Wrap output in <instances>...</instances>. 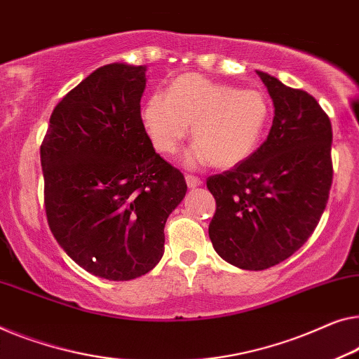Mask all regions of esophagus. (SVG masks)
Masks as SVG:
<instances>
[{"label": "esophagus", "instance_id": "esophagus-1", "mask_svg": "<svg viewBox=\"0 0 359 359\" xmlns=\"http://www.w3.org/2000/svg\"><path fill=\"white\" fill-rule=\"evenodd\" d=\"M185 182H187V185L190 187V189H195V187H200L203 184L201 179L195 177V175H185Z\"/></svg>", "mask_w": 359, "mask_h": 359}]
</instances>
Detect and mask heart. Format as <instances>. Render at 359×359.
I'll list each match as a JSON object with an SVG mask.
<instances>
[{"instance_id": "obj_1", "label": "heart", "mask_w": 359, "mask_h": 359, "mask_svg": "<svg viewBox=\"0 0 359 359\" xmlns=\"http://www.w3.org/2000/svg\"><path fill=\"white\" fill-rule=\"evenodd\" d=\"M267 116L269 106L258 90H237L194 72L175 79L168 95H149L140 109L142 126L159 153L177 151L194 124L196 143L187 163L210 161L219 169L233 168L253 153Z\"/></svg>"}]
</instances>
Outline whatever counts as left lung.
I'll return each instance as SVG.
<instances>
[{"mask_svg": "<svg viewBox=\"0 0 359 359\" xmlns=\"http://www.w3.org/2000/svg\"><path fill=\"white\" fill-rule=\"evenodd\" d=\"M258 72L274 119L266 142L233 169L211 175L210 238L232 266L263 271L290 258L316 229L332 185V126L311 95Z\"/></svg>", "mask_w": 359, "mask_h": 359, "instance_id": "8db88e82", "label": "left lung"}]
</instances>
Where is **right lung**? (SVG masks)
I'll return each mask as SVG.
<instances>
[{
	"instance_id": "add662e5",
	"label": "right lung",
	"mask_w": 359,
	"mask_h": 359,
	"mask_svg": "<svg viewBox=\"0 0 359 359\" xmlns=\"http://www.w3.org/2000/svg\"><path fill=\"white\" fill-rule=\"evenodd\" d=\"M147 67L96 69L56 104L40 148L56 242L96 277L132 280L164 253V226L187 194L140 121Z\"/></svg>"
}]
</instances>
